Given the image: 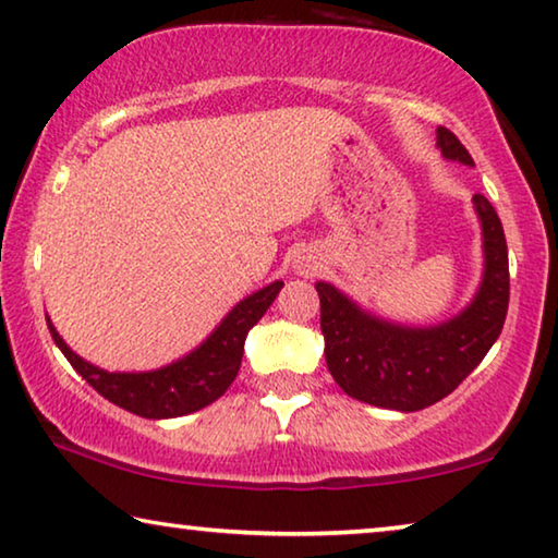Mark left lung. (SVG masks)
<instances>
[{"mask_svg": "<svg viewBox=\"0 0 558 558\" xmlns=\"http://www.w3.org/2000/svg\"><path fill=\"white\" fill-rule=\"evenodd\" d=\"M447 159L474 165L447 126L436 130ZM484 231V279L474 302L439 327H401L359 308L327 281H319L324 354L333 381L349 397L397 411L436 404L482 364L499 339L509 308V250L499 214L484 194H474Z\"/></svg>", "mask_w": 558, "mask_h": 558, "instance_id": "left-lung-1", "label": "left lung"}]
</instances>
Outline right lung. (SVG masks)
<instances>
[{"mask_svg":"<svg viewBox=\"0 0 558 558\" xmlns=\"http://www.w3.org/2000/svg\"><path fill=\"white\" fill-rule=\"evenodd\" d=\"M281 287H284V281H274V284L254 291L252 296H246L244 302L231 308L227 319L211 331V337L202 347H196L192 354L179 359V362L154 368V372H105V368L76 356L57 329L51 327L49 319L47 327L66 362L111 404L144 418H174L209 407L231 387L239 366H242L246 333L267 314Z\"/></svg>","mask_w":558,"mask_h":558,"instance_id":"1","label":"right lung"}]
</instances>
